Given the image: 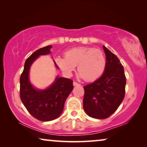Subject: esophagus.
I'll use <instances>...</instances> for the list:
<instances>
[{"mask_svg": "<svg viewBox=\"0 0 147 147\" xmlns=\"http://www.w3.org/2000/svg\"><path fill=\"white\" fill-rule=\"evenodd\" d=\"M73 84L74 86H78V85H80V84H78V82H75V81H74Z\"/></svg>", "mask_w": 147, "mask_h": 147, "instance_id": "esophagus-1", "label": "esophagus"}]
</instances>
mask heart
I'll return each mask as SVG.
<instances>
[{
  "label": "heart",
  "instance_id": "obj_1",
  "mask_svg": "<svg viewBox=\"0 0 147 147\" xmlns=\"http://www.w3.org/2000/svg\"><path fill=\"white\" fill-rule=\"evenodd\" d=\"M65 58L58 57L55 61L60 69L71 75L77 66V71L86 82H92L104 73L107 66L106 57L99 49L78 47L67 50Z\"/></svg>",
  "mask_w": 147,
  "mask_h": 147
}]
</instances>
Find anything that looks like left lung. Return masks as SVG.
I'll use <instances>...</instances> for the list:
<instances>
[{
  "label": "left lung",
  "instance_id": "1",
  "mask_svg": "<svg viewBox=\"0 0 147 147\" xmlns=\"http://www.w3.org/2000/svg\"><path fill=\"white\" fill-rule=\"evenodd\" d=\"M107 66L96 81L84 86L83 108L86 114L97 119H107L121 104L125 94L126 76L118 57L103 46Z\"/></svg>",
  "mask_w": 147,
  "mask_h": 147
}]
</instances>
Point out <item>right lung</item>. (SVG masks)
I'll list each match as a JSON object with an SVG mask.
<instances>
[{"label": "right lung", "instance_id": "right-lung-1", "mask_svg": "<svg viewBox=\"0 0 147 147\" xmlns=\"http://www.w3.org/2000/svg\"><path fill=\"white\" fill-rule=\"evenodd\" d=\"M52 46L45 47L33 53L26 60L24 70L20 78V97L28 113L41 121L57 119L63 112L66 99L73 89V80L63 77L55 81L46 90H36L28 79V72L33 61L40 55H48ZM56 67L57 65H56Z\"/></svg>", "mask_w": 147, "mask_h": 147}]
</instances>
